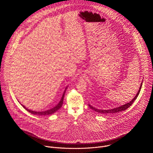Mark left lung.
<instances>
[{"label":"left lung","mask_w":153,"mask_h":153,"mask_svg":"<svg viewBox=\"0 0 153 153\" xmlns=\"http://www.w3.org/2000/svg\"><path fill=\"white\" fill-rule=\"evenodd\" d=\"M142 83H141V84H140V88H139V89L138 92L137 94L135 95V96L134 97V98L131 101H130L129 102H127V103L124 104V105H121V106H120V107H118L113 108V109H97V108H95V107H94L92 105H90L89 104H88V105H89V107L91 109L94 110L96 112H97L98 113H100V114H115V113H117V112H120V111H124V110L127 109L128 107H130V106H131V105H132V104L133 103V102H134V101L137 99L138 96L139 94V92H140V89H141V88H142Z\"/></svg>","instance_id":"obj_1"}]
</instances>
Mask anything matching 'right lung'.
Instances as JSON below:
<instances>
[{"label": "right lung", "instance_id": "add662e5", "mask_svg": "<svg viewBox=\"0 0 153 153\" xmlns=\"http://www.w3.org/2000/svg\"><path fill=\"white\" fill-rule=\"evenodd\" d=\"M67 88H68V86L65 88V91H64V92L63 93V95H62V97H61V99L60 100V102H58V104H57V105H56L55 107H54L51 109H48V110H46V111H32V110L27 109L24 105H23L22 104H21V105L23 107V108L25 109H26L27 111H29L31 114H34V115H51V114H54V112H56V111H57L58 109H59L62 107V105L63 104V100H64V95H65V93L66 90Z\"/></svg>", "mask_w": 153, "mask_h": 153}]
</instances>
